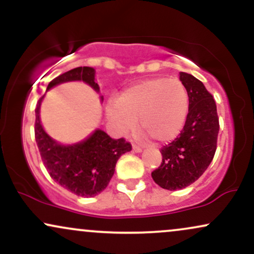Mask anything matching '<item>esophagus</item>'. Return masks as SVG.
<instances>
[{
  "label": "esophagus",
  "instance_id": "34e87169",
  "mask_svg": "<svg viewBox=\"0 0 254 254\" xmlns=\"http://www.w3.org/2000/svg\"><path fill=\"white\" fill-rule=\"evenodd\" d=\"M132 150H133V151H136V153H141V151H142V148L139 147V145L133 144V145H132Z\"/></svg>",
  "mask_w": 254,
  "mask_h": 254
}]
</instances>
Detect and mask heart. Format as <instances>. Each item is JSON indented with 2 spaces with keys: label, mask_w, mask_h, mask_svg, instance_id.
Wrapping results in <instances>:
<instances>
[{
  "label": "heart",
  "mask_w": 254,
  "mask_h": 254,
  "mask_svg": "<svg viewBox=\"0 0 254 254\" xmlns=\"http://www.w3.org/2000/svg\"><path fill=\"white\" fill-rule=\"evenodd\" d=\"M189 113V95L177 78H150L133 84L107 105V115L119 130L139 127L156 142L178 136Z\"/></svg>",
  "instance_id": "obj_1"
}]
</instances>
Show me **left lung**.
<instances>
[{"label": "left lung", "mask_w": 254, "mask_h": 254, "mask_svg": "<svg viewBox=\"0 0 254 254\" xmlns=\"http://www.w3.org/2000/svg\"><path fill=\"white\" fill-rule=\"evenodd\" d=\"M189 95V113L174 141L161 148V165L151 178L166 190H182L191 185L209 167L217 148L220 123L216 103L198 78L180 72Z\"/></svg>", "instance_id": "left-lung-1"}]
</instances>
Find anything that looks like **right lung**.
<instances>
[{
	"label": "right lung",
	"instance_id": "obj_1",
	"mask_svg": "<svg viewBox=\"0 0 254 254\" xmlns=\"http://www.w3.org/2000/svg\"><path fill=\"white\" fill-rule=\"evenodd\" d=\"M94 75L95 70L90 66H78L55 77L48 89L58 83L82 80L99 90ZM42 100L43 97L36 106L34 136L44 166L52 179L71 193L87 198L97 196L107 188L118 159L131 150V143L125 138L115 139L103 130H97L81 143L66 147L58 144L40 124Z\"/></svg>",
	"mask_w": 254,
	"mask_h": 254
}]
</instances>
